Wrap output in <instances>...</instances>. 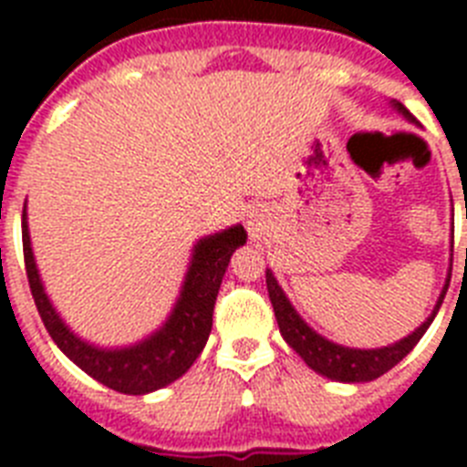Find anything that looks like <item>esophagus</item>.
<instances>
[{"label": "esophagus", "mask_w": 467, "mask_h": 467, "mask_svg": "<svg viewBox=\"0 0 467 467\" xmlns=\"http://www.w3.org/2000/svg\"><path fill=\"white\" fill-rule=\"evenodd\" d=\"M247 231H250V236L253 238H259L264 234V224L257 220V217H254V220L247 222Z\"/></svg>", "instance_id": "esophagus-1"}]
</instances>
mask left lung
<instances>
[{
	"label": "left lung",
	"instance_id": "8db88e82",
	"mask_svg": "<svg viewBox=\"0 0 467 467\" xmlns=\"http://www.w3.org/2000/svg\"><path fill=\"white\" fill-rule=\"evenodd\" d=\"M398 111H402L404 117L414 121L407 107H402L400 102H395ZM451 278V274H449ZM266 287H269V299L274 304V313L275 320H278L280 334H283V339L292 346V348L304 358L311 369H316L317 374H323V377L334 379V381H344V383H362V381H374L381 374H386L388 369H393L400 360H402L416 344L419 339L426 334V329L431 327V323L435 320L437 311L442 306V299L447 295L449 283L444 285L442 295L437 299L435 308H432L431 317H428L426 323L420 325L419 329L410 334V337H404L400 339L398 344L393 346H383V348H369V350H360V348H346V346L332 344L325 337L313 332L304 320L299 317V313L295 311V306L290 304V299L285 296V292L280 290L278 280L274 278L269 269H266Z\"/></svg>",
	"mask_w": 467,
	"mask_h": 467
}]
</instances>
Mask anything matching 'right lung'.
<instances>
[{
  "mask_svg": "<svg viewBox=\"0 0 467 467\" xmlns=\"http://www.w3.org/2000/svg\"><path fill=\"white\" fill-rule=\"evenodd\" d=\"M245 229L236 224L222 234L198 241V245L193 247L192 266L184 278L180 299H177L166 325L140 344L107 350L95 348V346L81 341L77 334L69 332L67 325L60 320L53 304L48 301L39 271H36L35 254H32L27 214L23 208L25 271H27V283H30L41 323L48 329L57 348L63 350L74 365L81 367L88 377L100 381L102 386L126 395H144L159 390L182 377L196 362L208 341L210 329H213L214 299L220 292L229 259L234 250L245 243Z\"/></svg>",
  "mask_w": 467,
  "mask_h": 467,
  "instance_id": "right-lung-1",
  "label": "right lung"
}]
</instances>
